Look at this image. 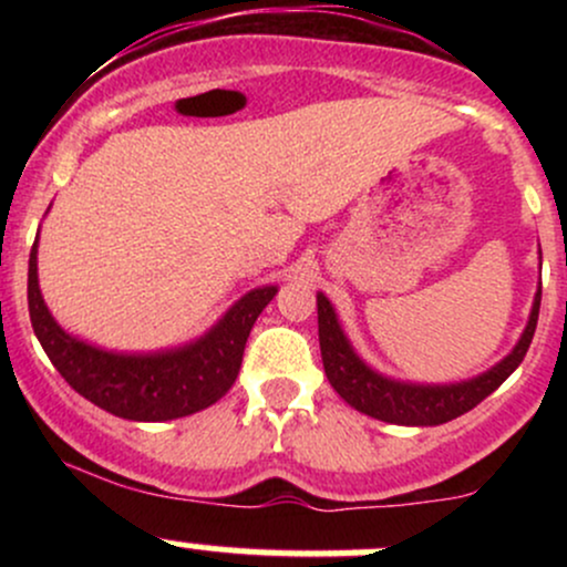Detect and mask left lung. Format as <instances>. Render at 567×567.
<instances>
[{
	"mask_svg": "<svg viewBox=\"0 0 567 567\" xmlns=\"http://www.w3.org/2000/svg\"><path fill=\"white\" fill-rule=\"evenodd\" d=\"M542 285L533 296L530 317L523 336L504 360L487 368L485 373L453 383H415L383 375L370 368L343 333L338 315L324 292H317V324H320V351L324 375L347 405L370 419L396 426H440L477 408L487 394H493L523 362L538 322Z\"/></svg>",
	"mask_w": 567,
	"mask_h": 567,
	"instance_id": "8db88e82",
	"label": "left lung"
}]
</instances>
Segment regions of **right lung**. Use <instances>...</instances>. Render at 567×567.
Wrapping results in <instances>:
<instances>
[{"mask_svg": "<svg viewBox=\"0 0 567 567\" xmlns=\"http://www.w3.org/2000/svg\"><path fill=\"white\" fill-rule=\"evenodd\" d=\"M37 250L39 231L29 256V315L44 354L74 392L127 421H173L216 405L237 381L252 324L277 296V285L252 288L184 347L114 351L58 324L39 290Z\"/></svg>", "mask_w": 567, "mask_h": 567, "instance_id": "right-lung-1", "label": "right lung"}]
</instances>
